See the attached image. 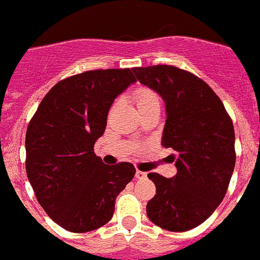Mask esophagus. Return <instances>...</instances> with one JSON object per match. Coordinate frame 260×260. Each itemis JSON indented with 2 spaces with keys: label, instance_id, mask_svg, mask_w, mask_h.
Returning <instances> with one entry per match:
<instances>
[{
  "label": "esophagus",
  "instance_id": "obj_1",
  "mask_svg": "<svg viewBox=\"0 0 260 260\" xmlns=\"http://www.w3.org/2000/svg\"><path fill=\"white\" fill-rule=\"evenodd\" d=\"M147 178V172H143V171H136V179H145Z\"/></svg>",
  "mask_w": 260,
  "mask_h": 260
}]
</instances>
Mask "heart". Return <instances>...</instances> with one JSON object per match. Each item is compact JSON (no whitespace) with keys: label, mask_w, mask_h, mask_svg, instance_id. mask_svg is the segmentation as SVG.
<instances>
[{"label":"heart","mask_w":260,"mask_h":260,"mask_svg":"<svg viewBox=\"0 0 260 260\" xmlns=\"http://www.w3.org/2000/svg\"><path fill=\"white\" fill-rule=\"evenodd\" d=\"M134 100L139 111L147 109L149 107H153V105H160L159 96L153 90H151L149 88H145V86H140V88H137L135 90Z\"/></svg>","instance_id":"heart-1"}]
</instances>
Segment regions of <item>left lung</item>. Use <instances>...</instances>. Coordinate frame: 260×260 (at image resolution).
I'll return each mask as SVG.
<instances>
[{
	"label": "left lung",
	"mask_w": 260,
	"mask_h": 260,
	"mask_svg": "<svg viewBox=\"0 0 260 260\" xmlns=\"http://www.w3.org/2000/svg\"><path fill=\"white\" fill-rule=\"evenodd\" d=\"M136 79L163 97L167 120L161 145L178 174H148L156 195L147 204L149 220L181 233L202 224L224 198L235 168V131L221 100L202 79L172 65L134 68Z\"/></svg>",
	"instance_id": "obj_1"
}]
</instances>
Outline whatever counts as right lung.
I'll list each match as a JSON object with an SVG mask.
<instances>
[{"label": "right lung", "instance_id": "add662e5", "mask_svg": "<svg viewBox=\"0 0 260 260\" xmlns=\"http://www.w3.org/2000/svg\"><path fill=\"white\" fill-rule=\"evenodd\" d=\"M132 69H97L61 80L27 125L26 175L50 219L71 233L107 224L134 164L107 166L94 155L115 99L134 84Z\"/></svg>", "mask_w": 260, "mask_h": 260}]
</instances>
